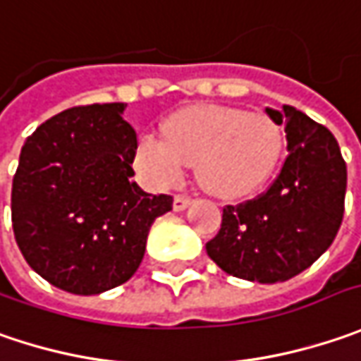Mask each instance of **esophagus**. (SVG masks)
<instances>
[{"instance_id": "obj_1", "label": "esophagus", "mask_w": 361, "mask_h": 361, "mask_svg": "<svg viewBox=\"0 0 361 361\" xmlns=\"http://www.w3.org/2000/svg\"><path fill=\"white\" fill-rule=\"evenodd\" d=\"M190 202H192V197H190V196H183V194H178V196H173V210H176V212L185 210V208L190 206Z\"/></svg>"}]
</instances>
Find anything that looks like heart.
<instances>
[{
  "instance_id": "heart-1",
  "label": "heart",
  "mask_w": 361,
  "mask_h": 361,
  "mask_svg": "<svg viewBox=\"0 0 361 361\" xmlns=\"http://www.w3.org/2000/svg\"><path fill=\"white\" fill-rule=\"evenodd\" d=\"M283 147V129L269 115L210 104L173 115L165 135H141L135 165L153 185L171 188L188 164H196L204 188L220 196H244L273 176Z\"/></svg>"
}]
</instances>
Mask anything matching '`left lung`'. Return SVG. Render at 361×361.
I'll return each instance as SVG.
<instances>
[{
    "mask_svg": "<svg viewBox=\"0 0 361 361\" xmlns=\"http://www.w3.org/2000/svg\"><path fill=\"white\" fill-rule=\"evenodd\" d=\"M267 115L285 127L289 155L262 194L222 210L206 250L232 276L279 283L331 246L343 220L348 169L329 129L289 104Z\"/></svg>",
    "mask_w": 361,
    "mask_h": 361,
    "instance_id": "left-lung-1",
    "label": "left lung"
}]
</instances>
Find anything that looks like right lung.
<instances>
[{
    "instance_id": "1",
    "label": "right lung",
    "mask_w": 361,
    "mask_h": 361,
    "mask_svg": "<svg viewBox=\"0 0 361 361\" xmlns=\"http://www.w3.org/2000/svg\"><path fill=\"white\" fill-rule=\"evenodd\" d=\"M125 102L72 106L25 139L11 226L25 262L58 289L99 295L139 269L147 234L173 197L133 181L137 133Z\"/></svg>"
}]
</instances>
